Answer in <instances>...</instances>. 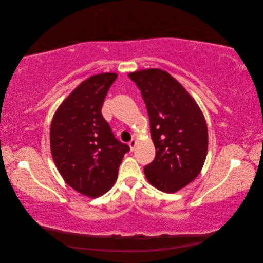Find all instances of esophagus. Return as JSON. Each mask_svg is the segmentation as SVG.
I'll list each match as a JSON object with an SVG mask.
<instances>
[{
  "label": "esophagus",
  "mask_w": 263,
  "mask_h": 263,
  "mask_svg": "<svg viewBox=\"0 0 263 263\" xmlns=\"http://www.w3.org/2000/svg\"><path fill=\"white\" fill-rule=\"evenodd\" d=\"M136 146H137V140L136 139H132L129 141V148H130V150L134 151L135 148H136Z\"/></svg>",
  "instance_id": "obj_1"
}]
</instances>
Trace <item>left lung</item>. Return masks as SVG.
Wrapping results in <instances>:
<instances>
[{
	"mask_svg": "<svg viewBox=\"0 0 263 263\" xmlns=\"http://www.w3.org/2000/svg\"><path fill=\"white\" fill-rule=\"evenodd\" d=\"M128 77L141 91L156 148L154 161L144 168L151 185L176 193L200 174L209 147L205 117L183 85L161 69L149 68Z\"/></svg>",
	"mask_w": 263,
	"mask_h": 263,
	"instance_id": "left-lung-1",
	"label": "left lung"
}]
</instances>
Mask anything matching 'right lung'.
Masks as SVG:
<instances>
[{"instance_id":"obj_1","label":"right lung","mask_w":263,"mask_h":263,"mask_svg":"<svg viewBox=\"0 0 263 263\" xmlns=\"http://www.w3.org/2000/svg\"><path fill=\"white\" fill-rule=\"evenodd\" d=\"M114 72L94 74L79 84L55 110L50 149L55 166L69 186L97 198L114 185L129 147L117 140L101 109Z\"/></svg>"}]
</instances>
